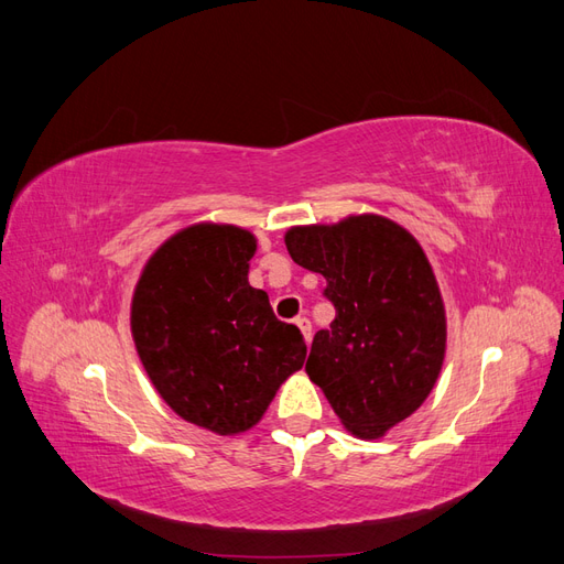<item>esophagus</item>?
Wrapping results in <instances>:
<instances>
[{
	"instance_id": "34e87169",
	"label": "esophagus",
	"mask_w": 564,
	"mask_h": 564,
	"mask_svg": "<svg viewBox=\"0 0 564 564\" xmlns=\"http://www.w3.org/2000/svg\"><path fill=\"white\" fill-rule=\"evenodd\" d=\"M294 322H296V327L301 329L305 344H311V338H313V324H311V319L308 317H296Z\"/></svg>"
}]
</instances>
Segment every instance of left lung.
Wrapping results in <instances>:
<instances>
[{"label":"left lung","mask_w":564,"mask_h":564,"mask_svg":"<svg viewBox=\"0 0 564 564\" xmlns=\"http://www.w3.org/2000/svg\"><path fill=\"white\" fill-rule=\"evenodd\" d=\"M284 245L327 280L324 296L336 308L305 371L346 431L383 437L431 395L445 362V303L429 259L412 232L377 214L294 226Z\"/></svg>","instance_id":"left-lung-1"}]
</instances>
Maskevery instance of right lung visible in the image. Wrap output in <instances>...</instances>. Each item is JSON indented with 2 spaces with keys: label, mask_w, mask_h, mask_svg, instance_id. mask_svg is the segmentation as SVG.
<instances>
[{
  "label": "right lung",
  "mask_w": 564,
  "mask_h": 564,
  "mask_svg": "<svg viewBox=\"0 0 564 564\" xmlns=\"http://www.w3.org/2000/svg\"><path fill=\"white\" fill-rule=\"evenodd\" d=\"M256 237L237 226L183 228L150 256L131 301V334L162 400L216 435L253 429L303 367L299 327L249 284Z\"/></svg>",
  "instance_id": "obj_1"
}]
</instances>
